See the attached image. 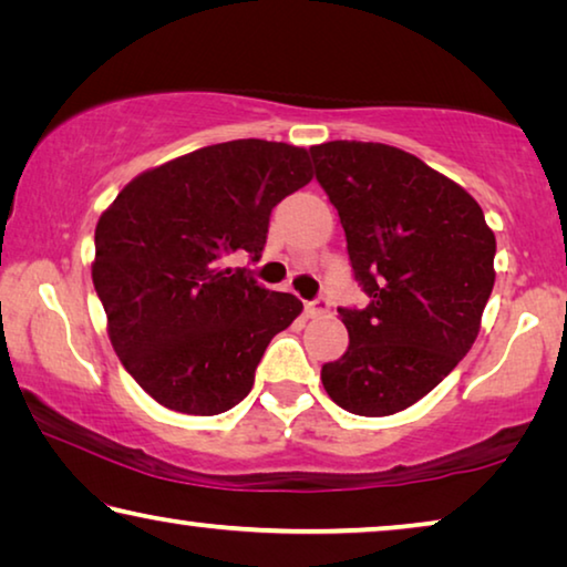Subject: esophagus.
<instances>
[{
    "label": "esophagus",
    "instance_id": "34e87169",
    "mask_svg": "<svg viewBox=\"0 0 567 567\" xmlns=\"http://www.w3.org/2000/svg\"><path fill=\"white\" fill-rule=\"evenodd\" d=\"M305 312L310 315V318H322V315H328L330 312V300L328 297H315L312 302H307L305 305Z\"/></svg>",
    "mask_w": 567,
    "mask_h": 567
}]
</instances>
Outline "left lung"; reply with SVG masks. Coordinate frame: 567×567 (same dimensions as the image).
Segmentation results:
<instances>
[{"label":"left lung","mask_w":567,"mask_h":567,"mask_svg":"<svg viewBox=\"0 0 567 567\" xmlns=\"http://www.w3.org/2000/svg\"><path fill=\"white\" fill-rule=\"evenodd\" d=\"M310 157L370 297L338 307L350 344L322 364V385L354 415H395L473 348L495 285V235L463 187L398 147L338 140Z\"/></svg>","instance_id":"obj_1"}]
</instances>
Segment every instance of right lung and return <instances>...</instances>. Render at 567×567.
Listing matches in <instances>:
<instances>
[{"instance_id": "add662e5", "label": "right lung", "mask_w": 567, "mask_h": 567, "mask_svg": "<svg viewBox=\"0 0 567 567\" xmlns=\"http://www.w3.org/2000/svg\"><path fill=\"white\" fill-rule=\"evenodd\" d=\"M312 179L302 147L233 140L134 177L94 229L92 282L124 368L159 405L219 415L302 312L233 255L262 257L270 213Z\"/></svg>"}]
</instances>
